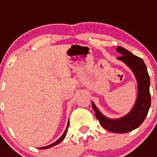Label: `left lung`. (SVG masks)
<instances>
[{
	"instance_id": "8db88e82",
	"label": "left lung",
	"mask_w": 157,
	"mask_h": 157,
	"mask_svg": "<svg viewBox=\"0 0 157 157\" xmlns=\"http://www.w3.org/2000/svg\"><path fill=\"white\" fill-rule=\"evenodd\" d=\"M116 50L122 54L121 56L118 57V59L127 63L134 72L138 82V97L136 104L129 114L118 119L105 118L101 114L94 103H92V105L95 116L103 128L114 133H127L140 127L148 113L151 105V96L149 92L150 78L147 67L142 59L122 47H118Z\"/></svg>"
}]
</instances>
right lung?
Here are the masks:
<instances>
[{
    "label": "right lung",
    "mask_w": 157,
    "mask_h": 157,
    "mask_svg": "<svg viewBox=\"0 0 157 157\" xmlns=\"http://www.w3.org/2000/svg\"><path fill=\"white\" fill-rule=\"evenodd\" d=\"M68 123H67V128H66V130H65V132H63V135H62V136H61L60 138L59 139V140H57L56 141V142L55 143H53V144H50V145H48V146H47V147H41V149H46V148H49V147H53V146H55V145H56V144H59V143L60 142H62V141L63 140V139L65 138V136H66V134H67V127H68Z\"/></svg>",
    "instance_id": "right-lung-1"
}]
</instances>
